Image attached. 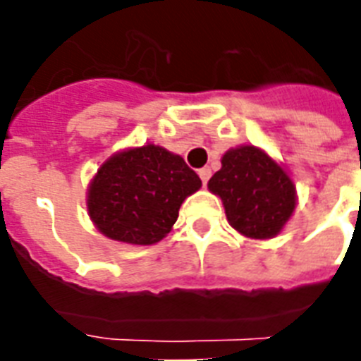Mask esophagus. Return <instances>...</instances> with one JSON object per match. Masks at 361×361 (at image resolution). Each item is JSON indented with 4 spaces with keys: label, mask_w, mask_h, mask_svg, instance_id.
Segmentation results:
<instances>
[{
    "label": "esophagus",
    "mask_w": 361,
    "mask_h": 361,
    "mask_svg": "<svg viewBox=\"0 0 361 361\" xmlns=\"http://www.w3.org/2000/svg\"><path fill=\"white\" fill-rule=\"evenodd\" d=\"M198 176H200V180H202V183H204V185H206L209 178H212V170H209L208 166H204V169L198 170Z\"/></svg>",
    "instance_id": "1"
}]
</instances>
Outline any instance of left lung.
I'll use <instances>...</instances> for the list:
<instances>
[{
  "mask_svg": "<svg viewBox=\"0 0 361 361\" xmlns=\"http://www.w3.org/2000/svg\"><path fill=\"white\" fill-rule=\"evenodd\" d=\"M208 189L223 200L232 228L251 240L277 236L296 209L288 172L257 146L228 149Z\"/></svg>",
  "mask_w": 361,
  "mask_h": 361,
  "instance_id": "1",
  "label": "left lung"
}]
</instances>
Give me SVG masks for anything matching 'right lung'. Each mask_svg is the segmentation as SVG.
I'll use <instances>...</instances> for the list:
<instances>
[{"label": "right lung", "mask_w": 361, "mask_h": 361, "mask_svg": "<svg viewBox=\"0 0 361 361\" xmlns=\"http://www.w3.org/2000/svg\"><path fill=\"white\" fill-rule=\"evenodd\" d=\"M202 181L185 161L155 144L129 147L101 164L87 187V214L97 231L130 245H153Z\"/></svg>", "instance_id": "add662e5"}]
</instances>
